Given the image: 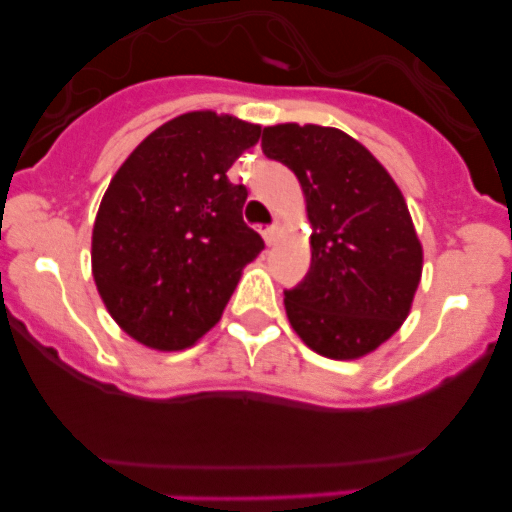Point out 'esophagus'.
Returning a JSON list of instances; mask_svg holds the SVG:
<instances>
[{
    "instance_id": "1",
    "label": "esophagus",
    "mask_w": 512,
    "mask_h": 512,
    "mask_svg": "<svg viewBox=\"0 0 512 512\" xmlns=\"http://www.w3.org/2000/svg\"><path fill=\"white\" fill-rule=\"evenodd\" d=\"M280 235H282L280 223H275V225L267 227V230H262V237H265L267 245H277V240H280Z\"/></svg>"
}]
</instances>
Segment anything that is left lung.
Instances as JSON below:
<instances>
[{
    "label": "left lung",
    "mask_w": 512,
    "mask_h": 512,
    "mask_svg": "<svg viewBox=\"0 0 512 512\" xmlns=\"http://www.w3.org/2000/svg\"><path fill=\"white\" fill-rule=\"evenodd\" d=\"M267 158L302 185L312 265L285 292L287 319L312 352L359 359L386 342L421 282L423 250L389 170L339 128L277 123L262 131Z\"/></svg>",
    "instance_id": "obj_1"
}]
</instances>
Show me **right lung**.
<instances>
[{"label": "right lung", "mask_w": 512, "mask_h": 512, "mask_svg": "<svg viewBox=\"0 0 512 512\" xmlns=\"http://www.w3.org/2000/svg\"><path fill=\"white\" fill-rule=\"evenodd\" d=\"M262 126L190 111L123 160L98 205L91 272L118 327L158 352L188 349L223 317L265 242L242 220L227 170Z\"/></svg>", "instance_id": "1"}]
</instances>
